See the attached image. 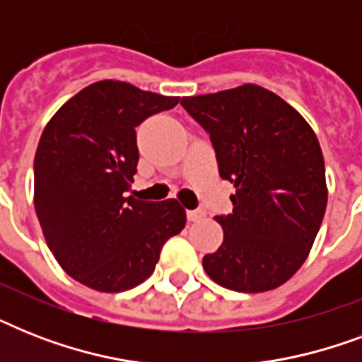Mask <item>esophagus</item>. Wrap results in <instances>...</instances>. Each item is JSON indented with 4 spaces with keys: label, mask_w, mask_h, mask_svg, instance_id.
Returning <instances> with one entry per match:
<instances>
[{
    "label": "esophagus",
    "mask_w": 362,
    "mask_h": 362,
    "mask_svg": "<svg viewBox=\"0 0 362 362\" xmlns=\"http://www.w3.org/2000/svg\"><path fill=\"white\" fill-rule=\"evenodd\" d=\"M187 220L189 221H199L204 218V212L203 210H187Z\"/></svg>",
    "instance_id": "obj_1"
}]
</instances>
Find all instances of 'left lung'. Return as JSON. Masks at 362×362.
Returning <instances> with one entry per match:
<instances>
[{
    "label": "left lung",
    "mask_w": 362,
    "mask_h": 362,
    "mask_svg": "<svg viewBox=\"0 0 362 362\" xmlns=\"http://www.w3.org/2000/svg\"><path fill=\"white\" fill-rule=\"evenodd\" d=\"M210 133L220 176L235 187L233 212L216 216L223 242L203 257L231 291L286 284L308 257L327 209L325 161L303 115L257 84L182 98Z\"/></svg>",
    "instance_id": "1"
}]
</instances>
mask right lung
I'll return each mask as SVG.
<instances>
[{
	"mask_svg": "<svg viewBox=\"0 0 362 362\" xmlns=\"http://www.w3.org/2000/svg\"><path fill=\"white\" fill-rule=\"evenodd\" d=\"M180 98L129 82L99 81L73 95L39 139L33 203L59 267L101 293H120L152 274L159 252L186 226L176 199L125 195L136 173L135 127Z\"/></svg>",
	"mask_w": 362,
	"mask_h": 362,
	"instance_id": "add662e5",
	"label": "right lung"
}]
</instances>
